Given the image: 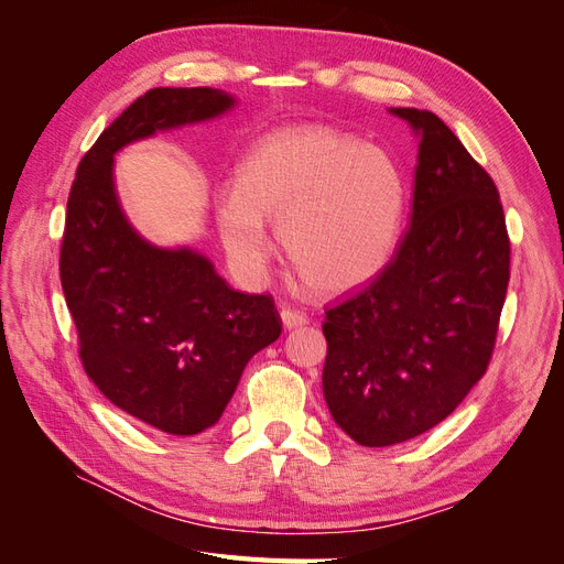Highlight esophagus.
<instances>
[{"label": "esophagus", "instance_id": "esophagus-1", "mask_svg": "<svg viewBox=\"0 0 564 564\" xmlns=\"http://www.w3.org/2000/svg\"><path fill=\"white\" fill-rule=\"evenodd\" d=\"M280 317H282L284 329H296V327H303V324H308V315L294 308H282Z\"/></svg>", "mask_w": 564, "mask_h": 564}]
</instances>
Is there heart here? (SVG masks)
<instances>
[{"label": "heart", "instance_id": "1", "mask_svg": "<svg viewBox=\"0 0 564 564\" xmlns=\"http://www.w3.org/2000/svg\"><path fill=\"white\" fill-rule=\"evenodd\" d=\"M406 187L388 152L327 129H286L251 148L237 185L220 187V240L237 275L261 282L272 259L268 224L319 294H344L388 265Z\"/></svg>", "mask_w": 564, "mask_h": 564}]
</instances>
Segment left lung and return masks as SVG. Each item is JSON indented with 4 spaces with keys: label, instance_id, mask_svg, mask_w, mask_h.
<instances>
[{
    "label": "left lung",
    "instance_id": "obj_1",
    "mask_svg": "<svg viewBox=\"0 0 564 564\" xmlns=\"http://www.w3.org/2000/svg\"><path fill=\"white\" fill-rule=\"evenodd\" d=\"M419 135L409 228L388 265L329 308L322 390L362 447L445 421L485 377L510 280L499 191L429 110L390 108Z\"/></svg>",
    "mask_w": 564,
    "mask_h": 564
}]
</instances>
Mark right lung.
<instances>
[{"label":"right lung","instance_id":"1","mask_svg":"<svg viewBox=\"0 0 564 564\" xmlns=\"http://www.w3.org/2000/svg\"><path fill=\"white\" fill-rule=\"evenodd\" d=\"M235 108L220 89H150L98 135L67 197L61 284L84 371L129 416L197 435L224 414L251 357L278 340L270 294H242L191 249L150 245L115 193V152Z\"/></svg>","mask_w":564,"mask_h":564}]
</instances>
